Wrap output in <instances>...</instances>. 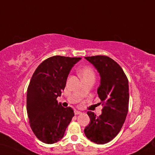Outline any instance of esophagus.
Masks as SVG:
<instances>
[{"label":"esophagus","instance_id":"obj_1","mask_svg":"<svg viewBox=\"0 0 155 155\" xmlns=\"http://www.w3.org/2000/svg\"><path fill=\"white\" fill-rule=\"evenodd\" d=\"M74 113L75 115H78V114H82V112H80L79 110H75Z\"/></svg>","mask_w":155,"mask_h":155}]
</instances>
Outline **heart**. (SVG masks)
Instances as JSON below:
<instances>
[{
	"mask_svg": "<svg viewBox=\"0 0 155 155\" xmlns=\"http://www.w3.org/2000/svg\"><path fill=\"white\" fill-rule=\"evenodd\" d=\"M80 75L82 78H87V77H93L94 78V73L93 69L90 67H86L81 69L80 71Z\"/></svg>",
	"mask_w": 155,
	"mask_h": 155,
	"instance_id": "heart-1",
	"label": "heart"
}]
</instances>
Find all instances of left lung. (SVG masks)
I'll use <instances>...</instances> for the list:
<instances>
[{
	"instance_id": "8db88e82",
	"label": "left lung",
	"mask_w": 155,
	"mask_h": 155,
	"mask_svg": "<svg viewBox=\"0 0 155 155\" xmlns=\"http://www.w3.org/2000/svg\"><path fill=\"white\" fill-rule=\"evenodd\" d=\"M85 58L99 74L97 93L104 107L99 116L91 111L87 112L90 123L84 129V134L91 142L104 144L118 135L125 121L129 108V82L120 65L110 57L94 56Z\"/></svg>"
}]
</instances>
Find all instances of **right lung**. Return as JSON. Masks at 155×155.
<instances>
[{"label": "right lung", "mask_w": 155, "mask_h": 155, "mask_svg": "<svg viewBox=\"0 0 155 155\" xmlns=\"http://www.w3.org/2000/svg\"><path fill=\"white\" fill-rule=\"evenodd\" d=\"M81 59L50 57L32 76L27 89V114L34 134L43 143L51 144L61 140L74 116L71 107H62L56 99L65 88L71 69Z\"/></svg>", "instance_id": "1"}]
</instances>
